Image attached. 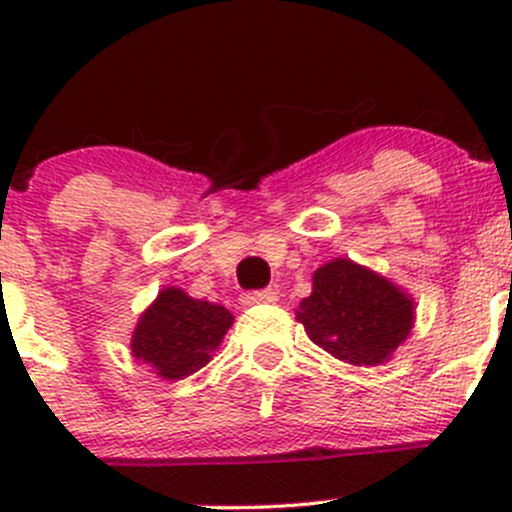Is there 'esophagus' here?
<instances>
[{"instance_id": "esophagus-1", "label": "esophagus", "mask_w": 512, "mask_h": 512, "mask_svg": "<svg viewBox=\"0 0 512 512\" xmlns=\"http://www.w3.org/2000/svg\"><path fill=\"white\" fill-rule=\"evenodd\" d=\"M240 302L245 304V307H250V304H275L277 302V292L275 289H260V292H245L240 297Z\"/></svg>"}]
</instances>
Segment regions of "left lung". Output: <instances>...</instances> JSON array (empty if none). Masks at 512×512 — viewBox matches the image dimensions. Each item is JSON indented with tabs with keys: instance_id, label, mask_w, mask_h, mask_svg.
<instances>
[{
	"instance_id": "obj_1",
	"label": "left lung",
	"mask_w": 512,
	"mask_h": 512,
	"mask_svg": "<svg viewBox=\"0 0 512 512\" xmlns=\"http://www.w3.org/2000/svg\"><path fill=\"white\" fill-rule=\"evenodd\" d=\"M317 347L352 366H379L406 342L416 302L389 277L334 257L312 275V294L294 309Z\"/></svg>"
}]
</instances>
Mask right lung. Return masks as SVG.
Here are the masks:
<instances>
[{
  "mask_svg": "<svg viewBox=\"0 0 512 512\" xmlns=\"http://www.w3.org/2000/svg\"><path fill=\"white\" fill-rule=\"evenodd\" d=\"M235 317L223 304L193 299L180 287H163L138 317L131 352L163 381H180L213 359Z\"/></svg>",
  "mask_w": 512,
  "mask_h": 512,
  "instance_id": "1",
  "label": "right lung"
}]
</instances>
